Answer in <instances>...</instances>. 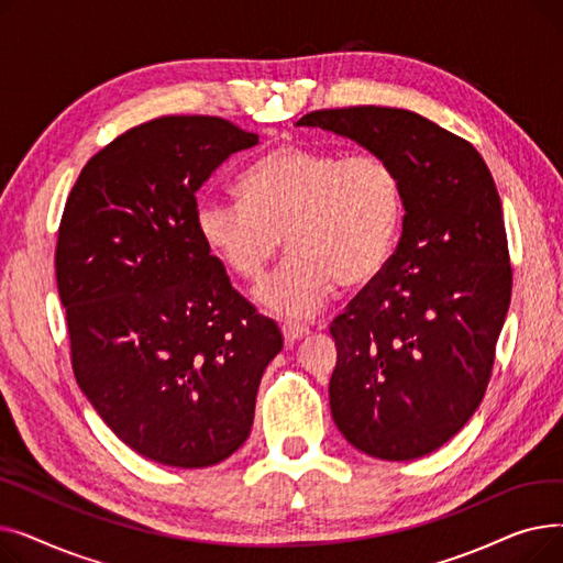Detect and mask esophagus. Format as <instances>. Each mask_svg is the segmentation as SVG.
Here are the masks:
<instances>
[{
  "label": "esophagus",
  "instance_id": "34e87169",
  "mask_svg": "<svg viewBox=\"0 0 563 563\" xmlns=\"http://www.w3.org/2000/svg\"><path fill=\"white\" fill-rule=\"evenodd\" d=\"M280 331H283V338H285L287 344H294V342L306 338L310 333V329L303 327V323H294V321H285L283 327H280Z\"/></svg>",
  "mask_w": 563,
  "mask_h": 563
}]
</instances>
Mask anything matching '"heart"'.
I'll list each match as a JSON object with an SVG mask.
<instances>
[{
	"label": "heart",
	"mask_w": 563,
	"mask_h": 563,
	"mask_svg": "<svg viewBox=\"0 0 563 563\" xmlns=\"http://www.w3.org/2000/svg\"><path fill=\"white\" fill-rule=\"evenodd\" d=\"M242 202L202 200V244L242 283H257L278 257L283 269L260 287L257 301L278 314L308 317L335 285L363 287L386 269L404 221V185L380 155H340L283 143L236 183Z\"/></svg>",
	"instance_id": "1"
}]
</instances>
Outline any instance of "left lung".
<instances>
[{
  "mask_svg": "<svg viewBox=\"0 0 563 563\" xmlns=\"http://www.w3.org/2000/svg\"><path fill=\"white\" fill-rule=\"evenodd\" d=\"M386 157L404 185V230L383 274L331 323V412L383 461L431 454L475 416L511 301L501 202L482 155L429 118L393 107L306 113Z\"/></svg>",
  "mask_w": 563,
  "mask_h": 563,
  "instance_id": "1",
  "label": "left lung"
}]
</instances>
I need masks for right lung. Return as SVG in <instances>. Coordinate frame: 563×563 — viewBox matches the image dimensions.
I'll use <instances>...</instances> for the list:
<instances>
[{
	"instance_id": "obj_1",
	"label": "right lung",
	"mask_w": 563,
	"mask_h": 563,
	"mask_svg": "<svg viewBox=\"0 0 563 563\" xmlns=\"http://www.w3.org/2000/svg\"><path fill=\"white\" fill-rule=\"evenodd\" d=\"M219 115H162L86 162L56 240L73 372L141 456L207 467L244 445L276 321L230 285L196 228V191L257 145Z\"/></svg>"
}]
</instances>
